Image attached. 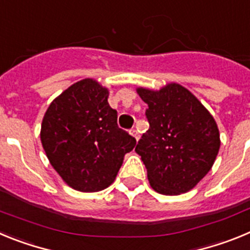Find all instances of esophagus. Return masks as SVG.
<instances>
[{"instance_id": "obj_1", "label": "esophagus", "mask_w": 250, "mask_h": 250, "mask_svg": "<svg viewBox=\"0 0 250 250\" xmlns=\"http://www.w3.org/2000/svg\"><path fill=\"white\" fill-rule=\"evenodd\" d=\"M130 134H131L132 136H134V138H135V140L138 141L139 139H140V135H139V132H138V130H135V129H131L130 130Z\"/></svg>"}]
</instances>
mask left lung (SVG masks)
<instances>
[{"instance_id":"left-lung-1","label":"left lung","mask_w":250,"mask_h":250,"mask_svg":"<svg viewBox=\"0 0 250 250\" xmlns=\"http://www.w3.org/2000/svg\"><path fill=\"white\" fill-rule=\"evenodd\" d=\"M147 104L150 127L135 151L147 171L150 187L164 195L191 190L209 173L220 147L219 129L211 114L184 86L160 90L138 87Z\"/></svg>"}]
</instances>
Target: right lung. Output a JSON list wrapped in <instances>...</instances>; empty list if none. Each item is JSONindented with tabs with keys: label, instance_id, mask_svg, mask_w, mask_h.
<instances>
[{
	"label": "right lung",
	"instance_id": "right-lung-1",
	"mask_svg": "<svg viewBox=\"0 0 250 250\" xmlns=\"http://www.w3.org/2000/svg\"><path fill=\"white\" fill-rule=\"evenodd\" d=\"M109 89L83 79L60 94L45 112L40 138L50 164L63 182L83 193L114 183L136 140L118 126Z\"/></svg>",
	"mask_w": 250,
	"mask_h": 250
}]
</instances>
